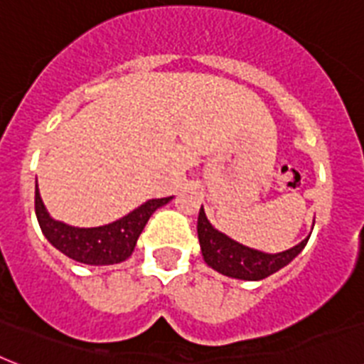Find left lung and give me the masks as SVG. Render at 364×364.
<instances>
[{
	"label": "left lung",
	"instance_id": "obj_1",
	"mask_svg": "<svg viewBox=\"0 0 364 364\" xmlns=\"http://www.w3.org/2000/svg\"><path fill=\"white\" fill-rule=\"evenodd\" d=\"M309 237L284 252L265 254L249 249L213 228L203 208L200 209V215H198V239H200L205 264L232 279L262 280L269 274L277 273L279 269L288 265L301 250L305 249Z\"/></svg>",
	"mask_w": 364,
	"mask_h": 364
}]
</instances>
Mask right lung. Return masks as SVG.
Returning <instances> with one entry per match:
<instances>
[{"instance_id": "1", "label": "right lung", "mask_w": 364, "mask_h": 364, "mask_svg": "<svg viewBox=\"0 0 364 364\" xmlns=\"http://www.w3.org/2000/svg\"><path fill=\"white\" fill-rule=\"evenodd\" d=\"M170 200L172 196L147 200L127 217L106 226H99V228H75L50 217L37 187L35 188V213H37V220L46 239L65 256L76 259L80 264L112 265L125 262L131 256L149 217Z\"/></svg>"}]
</instances>
